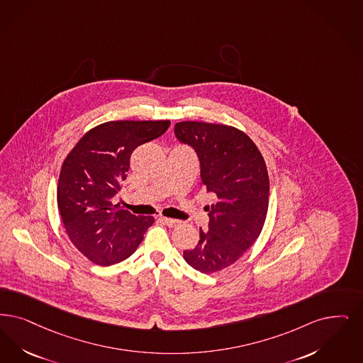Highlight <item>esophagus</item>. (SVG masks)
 Returning <instances> with one entry per match:
<instances>
[{"label": "esophagus", "instance_id": "34e87169", "mask_svg": "<svg viewBox=\"0 0 363 363\" xmlns=\"http://www.w3.org/2000/svg\"><path fill=\"white\" fill-rule=\"evenodd\" d=\"M160 220L162 223H164L167 227H170V228H173V227H177V225L181 224V221H179V220H175V218H160Z\"/></svg>", "mask_w": 363, "mask_h": 363}]
</instances>
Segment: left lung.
Listing matches in <instances>:
<instances>
[{"instance_id":"8db88e82","label":"left lung","mask_w":363,"mask_h":363,"mask_svg":"<svg viewBox=\"0 0 363 363\" xmlns=\"http://www.w3.org/2000/svg\"><path fill=\"white\" fill-rule=\"evenodd\" d=\"M179 142L191 145L201 166V184L211 194L208 231L184 251L189 264L211 274L238 261L261 233L269 208V174L261 151L243 130L203 121H181Z\"/></svg>"}]
</instances>
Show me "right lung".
Instances as JSON below:
<instances>
[{"instance_id": "right-lung-1", "label": "right lung", "mask_w": 363, "mask_h": 363, "mask_svg": "<svg viewBox=\"0 0 363 363\" xmlns=\"http://www.w3.org/2000/svg\"><path fill=\"white\" fill-rule=\"evenodd\" d=\"M169 120H117L87 130L62 164L57 201L65 230L89 261L111 266L130 257L152 216L113 205L130 169V154L169 128Z\"/></svg>"}]
</instances>
